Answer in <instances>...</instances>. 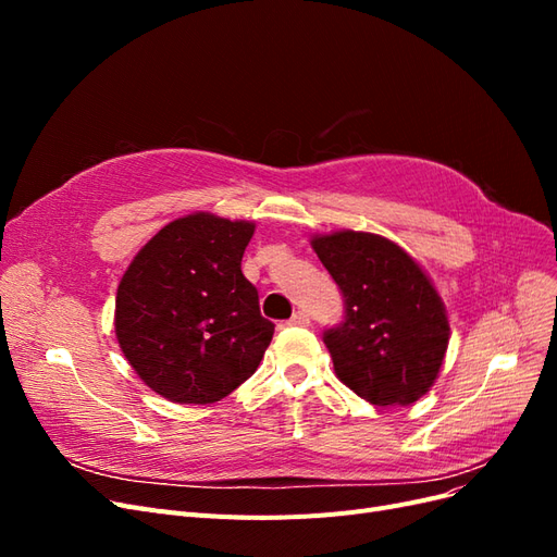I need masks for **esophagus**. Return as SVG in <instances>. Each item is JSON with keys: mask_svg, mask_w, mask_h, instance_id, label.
<instances>
[{"mask_svg": "<svg viewBox=\"0 0 557 557\" xmlns=\"http://www.w3.org/2000/svg\"><path fill=\"white\" fill-rule=\"evenodd\" d=\"M288 325L305 327V325H309V315H307L305 311H295V313L290 315V320H288Z\"/></svg>", "mask_w": 557, "mask_h": 557, "instance_id": "obj_1", "label": "esophagus"}]
</instances>
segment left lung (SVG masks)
<instances>
[{
  "mask_svg": "<svg viewBox=\"0 0 557 557\" xmlns=\"http://www.w3.org/2000/svg\"><path fill=\"white\" fill-rule=\"evenodd\" d=\"M311 246L344 295V320L323 332L334 372L376 407L423 397L440 376L448 318L407 250L369 232H334Z\"/></svg>",
  "mask_w": 557,
  "mask_h": 557,
  "instance_id": "1",
  "label": "left lung"
}]
</instances>
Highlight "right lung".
<instances>
[{"label": "right lung", "instance_id": "add662e5", "mask_svg": "<svg viewBox=\"0 0 557 557\" xmlns=\"http://www.w3.org/2000/svg\"><path fill=\"white\" fill-rule=\"evenodd\" d=\"M248 221L193 213L164 225L117 285L115 336L139 379L170 401L211 404L256 372L274 336L242 274Z\"/></svg>", "mask_w": 557, "mask_h": 557}]
</instances>
